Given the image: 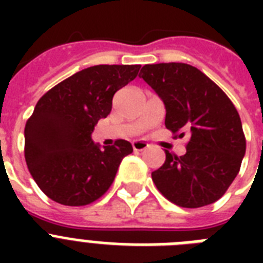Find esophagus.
Segmentation results:
<instances>
[{"instance_id": "1", "label": "esophagus", "mask_w": 263, "mask_h": 263, "mask_svg": "<svg viewBox=\"0 0 263 263\" xmlns=\"http://www.w3.org/2000/svg\"><path fill=\"white\" fill-rule=\"evenodd\" d=\"M132 147H134L135 152H143V150L148 147V143L144 142V140H134L132 142Z\"/></svg>"}]
</instances>
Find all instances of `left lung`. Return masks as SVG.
Segmentation results:
<instances>
[{"label": "left lung", "mask_w": 263, "mask_h": 263, "mask_svg": "<svg viewBox=\"0 0 263 263\" xmlns=\"http://www.w3.org/2000/svg\"><path fill=\"white\" fill-rule=\"evenodd\" d=\"M139 78L164 102L165 127L190 139L184 156L165 150L166 160L152 173L153 181L181 208L214 203L232 184L246 154L236 107L203 72L188 64H147Z\"/></svg>", "instance_id": "left-lung-1"}]
</instances>
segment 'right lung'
<instances>
[{
  "label": "right lung",
  "instance_id": "add662e5",
  "mask_svg": "<svg viewBox=\"0 0 263 263\" xmlns=\"http://www.w3.org/2000/svg\"><path fill=\"white\" fill-rule=\"evenodd\" d=\"M139 68H86L38 101L24 129V156L35 183L51 200L84 206L110 187L120 162L134 148L123 139L101 146L91 134L110 113L116 91L135 79Z\"/></svg>",
  "mask_w": 263,
  "mask_h": 263
}]
</instances>
